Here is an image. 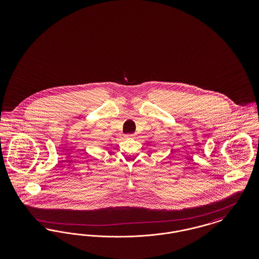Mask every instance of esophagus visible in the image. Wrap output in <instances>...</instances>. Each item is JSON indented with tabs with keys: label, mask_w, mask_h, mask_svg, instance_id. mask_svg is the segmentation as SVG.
Returning a JSON list of instances; mask_svg holds the SVG:
<instances>
[{
	"label": "esophagus",
	"mask_w": 259,
	"mask_h": 259,
	"mask_svg": "<svg viewBox=\"0 0 259 259\" xmlns=\"http://www.w3.org/2000/svg\"><path fill=\"white\" fill-rule=\"evenodd\" d=\"M125 137H126L127 139H132V138L134 137V135H133V134H127V135H125Z\"/></svg>",
	"instance_id": "34e87169"
}]
</instances>
